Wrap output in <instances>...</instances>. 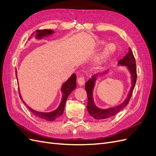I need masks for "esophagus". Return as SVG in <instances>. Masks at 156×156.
<instances>
[{
	"instance_id": "esophagus-1",
	"label": "esophagus",
	"mask_w": 156,
	"mask_h": 156,
	"mask_svg": "<svg viewBox=\"0 0 156 156\" xmlns=\"http://www.w3.org/2000/svg\"><path fill=\"white\" fill-rule=\"evenodd\" d=\"M77 83L79 84L80 86H83V84L85 83V81H84V77L83 75H81L78 79H77Z\"/></svg>"
}]
</instances>
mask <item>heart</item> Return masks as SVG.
Masks as SVG:
<instances>
[{"label":"heart","instance_id":"b5f03b06","mask_svg":"<svg viewBox=\"0 0 156 156\" xmlns=\"http://www.w3.org/2000/svg\"><path fill=\"white\" fill-rule=\"evenodd\" d=\"M115 50V47L112 44L108 45L106 48L104 49L101 53L98 56V57L96 60V62L97 64H101L107 60L108 58H109L114 53Z\"/></svg>","mask_w":156,"mask_h":156}]
</instances>
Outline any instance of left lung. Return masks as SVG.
<instances>
[{"mask_svg": "<svg viewBox=\"0 0 156 156\" xmlns=\"http://www.w3.org/2000/svg\"><path fill=\"white\" fill-rule=\"evenodd\" d=\"M119 64L122 66H128V68L131 73V83L132 85H133L129 92L128 96L124 102L123 103H122L121 105L112 108H108V109H100V108H98L95 105V104H94L92 96L93 88L94 87V84H95V81L96 79V78L97 75H94V76H92L91 79H90L85 84V89L88 96V103L87 106V110L89 112L90 115L93 116L94 119L96 120L105 119L115 115L118 112H120L122 108H124L126 106H127L132 96V94H133V89L135 88V85L136 81V77H137V75H136L135 59L133 54V52H132L130 48H129L128 52H127L124 57L119 61Z\"/></svg>", "mask_w": 156, "mask_h": 156, "instance_id": "1", "label": "left lung"}]
</instances>
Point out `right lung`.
Instances as JSON below:
<instances>
[{
    "label": "right lung",
    "mask_w": 156,
    "mask_h": 156,
    "mask_svg": "<svg viewBox=\"0 0 156 156\" xmlns=\"http://www.w3.org/2000/svg\"><path fill=\"white\" fill-rule=\"evenodd\" d=\"M53 32V30H48V29L37 30H36V33H37L36 37L37 38L41 39L43 36L49 35V34H52ZM75 87H76V75L73 73L72 76L69 77V79L68 80V81L66 83H64L62 85L61 90H62V92L63 96L62 98V101H61L59 107L57 108V109H56L55 111H54L53 112H37V111H36L32 109V108H30L29 107H29V109L32 112L33 115H34L37 117L41 118V119H45L48 121H53L56 119H57L58 117L62 116V115L63 114L66 101L67 98L69 96L70 93L75 88ZM19 93H20V98L22 100V98L20 95V91H19ZM23 103H25L24 101H23Z\"/></svg>",
    "instance_id": "add662e5"
}]
</instances>
